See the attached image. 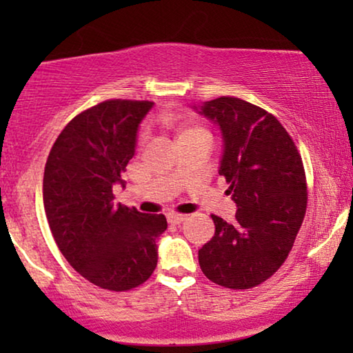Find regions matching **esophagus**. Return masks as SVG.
Returning <instances> with one entry per match:
<instances>
[{"mask_svg":"<svg viewBox=\"0 0 353 353\" xmlns=\"http://www.w3.org/2000/svg\"><path fill=\"white\" fill-rule=\"evenodd\" d=\"M167 220L170 225H180L183 221L186 220V215H181V214H168L167 215Z\"/></svg>","mask_w":353,"mask_h":353,"instance_id":"1","label":"esophagus"}]
</instances>
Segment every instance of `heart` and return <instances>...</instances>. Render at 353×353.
Here are the masks:
<instances>
[{
  "mask_svg": "<svg viewBox=\"0 0 353 353\" xmlns=\"http://www.w3.org/2000/svg\"><path fill=\"white\" fill-rule=\"evenodd\" d=\"M197 132H205V130L199 128V127H192V125H185V127H181L180 130H178V139L186 138V137H190V134H194Z\"/></svg>",
  "mask_w": 353,
  "mask_h": 353,
  "instance_id": "obj_1",
  "label": "heart"
}]
</instances>
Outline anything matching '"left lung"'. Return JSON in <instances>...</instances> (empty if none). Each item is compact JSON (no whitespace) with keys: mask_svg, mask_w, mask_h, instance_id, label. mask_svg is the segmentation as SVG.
<instances>
[{"mask_svg":"<svg viewBox=\"0 0 353 353\" xmlns=\"http://www.w3.org/2000/svg\"><path fill=\"white\" fill-rule=\"evenodd\" d=\"M220 125L225 151L219 173L238 205L233 223L212 215L215 234L199 250L202 273L228 289H250L278 272L307 210L301 152L273 114L221 96L201 105Z\"/></svg>","mask_w":353,"mask_h":353,"instance_id":"8db88e82","label":"left lung"}]
</instances>
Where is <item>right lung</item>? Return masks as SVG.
<instances>
[{
  "label": "right lung",
  "mask_w": 353,
  "mask_h": 353,
  "mask_svg": "<svg viewBox=\"0 0 353 353\" xmlns=\"http://www.w3.org/2000/svg\"><path fill=\"white\" fill-rule=\"evenodd\" d=\"M152 104L108 99L83 110L65 125L46 161L43 204L52 238L75 272L108 291L148 281L157 267L156 239L167 230L162 214L115 204L112 192Z\"/></svg>",
  "instance_id": "1"
}]
</instances>
